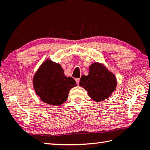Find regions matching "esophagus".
Returning <instances> with one entry per match:
<instances>
[{"mask_svg":"<svg viewBox=\"0 0 150 150\" xmlns=\"http://www.w3.org/2000/svg\"><path fill=\"white\" fill-rule=\"evenodd\" d=\"M75 81H76V83L79 84V82H80V79H75Z\"/></svg>","mask_w":150,"mask_h":150,"instance_id":"obj_1","label":"esophagus"}]
</instances>
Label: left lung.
I'll list each match as a JSON object with an SVG mask.
<instances>
[{
	"instance_id": "left-lung-1",
	"label": "left lung",
	"mask_w": 150,
	"mask_h": 150,
	"mask_svg": "<svg viewBox=\"0 0 150 150\" xmlns=\"http://www.w3.org/2000/svg\"><path fill=\"white\" fill-rule=\"evenodd\" d=\"M79 85L96 101H101L112 94L117 86L115 75L101 64L95 63L89 67V75H82Z\"/></svg>"
}]
</instances>
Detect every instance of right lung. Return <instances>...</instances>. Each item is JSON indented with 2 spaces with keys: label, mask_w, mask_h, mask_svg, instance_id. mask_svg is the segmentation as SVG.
Masks as SVG:
<instances>
[{
  "label": "right lung",
  "mask_w": 150,
  "mask_h": 150,
  "mask_svg": "<svg viewBox=\"0 0 150 150\" xmlns=\"http://www.w3.org/2000/svg\"><path fill=\"white\" fill-rule=\"evenodd\" d=\"M33 86L41 100L58 106L67 100L70 89L76 86L72 77H67L61 65L47 60L42 64L33 78Z\"/></svg>",
  "instance_id": "add662e5"
}]
</instances>
